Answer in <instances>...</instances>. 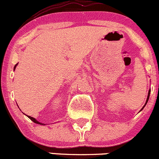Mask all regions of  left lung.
<instances>
[{
	"instance_id": "left-lung-1",
	"label": "left lung",
	"mask_w": 159,
	"mask_h": 159,
	"mask_svg": "<svg viewBox=\"0 0 159 159\" xmlns=\"http://www.w3.org/2000/svg\"><path fill=\"white\" fill-rule=\"evenodd\" d=\"M149 96H150V90H149V92H148V98H147V100H146V103H145V104H144V106H145L146 103H147V102H148V99H149ZM144 106L143 107V108L144 107ZM143 108H142V109H143Z\"/></svg>"
}]
</instances>
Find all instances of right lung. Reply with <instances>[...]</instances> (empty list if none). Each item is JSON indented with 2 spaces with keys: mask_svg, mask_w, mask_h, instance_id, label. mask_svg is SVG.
Instances as JSON below:
<instances>
[{
  "mask_svg": "<svg viewBox=\"0 0 159 159\" xmlns=\"http://www.w3.org/2000/svg\"><path fill=\"white\" fill-rule=\"evenodd\" d=\"M17 65H18V64H16V65H15V67H14V70H15V68H16V66H17ZM28 117H29V118H30V119H31V120H32V121H33V122H34V123H35V124H39V125H43V124L40 123V122H39V121H38V120H35V119H34V118H33V117H30V116H28Z\"/></svg>",
  "mask_w": 159,
  "mask_h": 159,
  "instance_id": "right-lung-1",
  "label": "right lung"
}]
</instances>
